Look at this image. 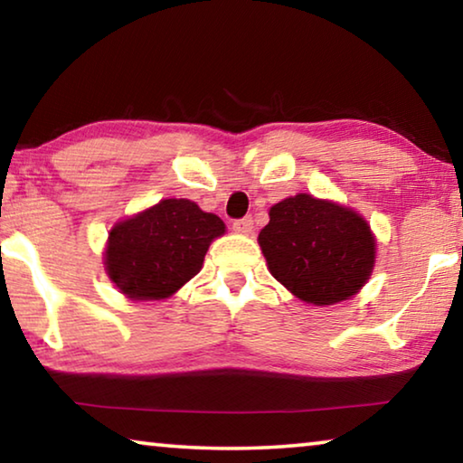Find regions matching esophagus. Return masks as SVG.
Listing matches in <instances>:
<instances>
[{
  "label": "esophagus",
  "mask_w": 463,
  "mask_h": 463,
  "mask_svg": "<svg viewBox=\"0 0 463 463\" xmlns=\"http://www.w3.org/2000/svg\"><path fill=\"white\" fill-rule=\"evenodd\" d=\"M232 229H234V232H241V234H250V232L253 231V220H251L250 216H245V218H239V220H234V222H232Z\"/></svg>",
  "instance_id": "obj_1"
}]
</instances>
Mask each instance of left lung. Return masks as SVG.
<instances>
[{"label": "left lung", "instance_id": "left-lung-1", "mask_svg": "<svg viewBox=\"0 0 463 463\" xmlns=\"http://www.w3.org/2000/svg\"><path fill=\"white\" fill-rule=\"evenodd\" d=\"M258 241L274 279L314 306L354 298L374 268L376 241L368 222L307 193L272 205Z\"/></svg>", "mask_w": 463, "mask_h": 463}]
</instances>
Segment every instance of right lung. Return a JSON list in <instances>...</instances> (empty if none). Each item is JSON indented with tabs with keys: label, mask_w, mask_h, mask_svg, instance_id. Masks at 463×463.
<instances>
[{
	"label": "right lung",
	"mask_w": 463,
	"mask_h": 463,
	"mask_svg": "<svg viewBox=\"0 0 463 463\" xmlns=\"http://www.w3.org/2000/svg\"><path fill=\"white\" fill-rule=\"evenodd\" d=\"M224 222L189 199H162L109 231L106 270L133 301L165 299L202 270Z\"/></svg>",
	"instance_id": "add662e5"
}]
</instances>
